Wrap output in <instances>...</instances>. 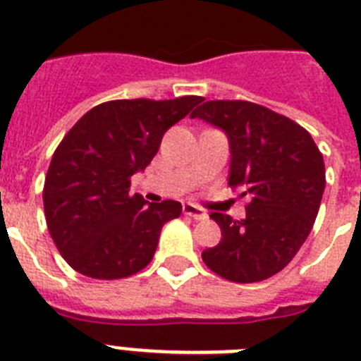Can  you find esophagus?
I'll use <instances>...</instances> for the list:
<instances>
[{"label": "esophagus", "instance_id": "1", "mask_svg": "<svg viewBox=\"0 0 361 361\" xmlns=\"http://www.w3.org/2000/svg\"><path fill=\"white\" fill-rule=\"evenodd\" d=\"M183 212H184V215H190L191 219H195V220L208 219V213L204 212V209H200L199 206H195V204H190V202L184 204Z\"/></svg>", "mask_w": 361, "mask_h": 361}]
</instances>
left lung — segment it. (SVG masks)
Listing matches in <instances>:
<instances>
[{
  "instance_id": "left-lung-1",
  "label": "left lung",
  "mask_w": 361,
  "mask_h": 361,
  "mask_svg": "<svg viewBox=\"0 0 361 361\" xmlns=\"http://www.w3.org/2000/svg\"><path fill=\"white\" fill-rule=\"evenodd\" d=\"M228 137V184L251 195L242 220L212 213L222 238L204 264L231 282H260L293 260L311 233L325 190L324 157L300 124L247 101H206L191 111Z\"/></svg>"
}]
</instances>
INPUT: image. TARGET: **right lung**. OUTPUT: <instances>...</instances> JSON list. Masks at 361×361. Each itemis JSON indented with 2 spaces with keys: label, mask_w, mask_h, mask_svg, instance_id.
Masks as SVG:
<instances>
[{
  "label": "right lung",
  "mask_w": 361,
  "mask_h": 361,
  "mask_svg": "<svg viewBox=\"0 0 361 361\" xmlns=\"http://www.w3.org/2000/svg\"><path fill=\"white\" fill-rule=\"evenodd\" d=\"M199 103L197 95L108 101L86 111L57 146L44 178V216L78 273L116 280L152 262L162 226L180 216L183 206L130 195V178L152 162L166 130Z\"/></svg>",
  "instance_id": "obj_1"
}]
</instances>
